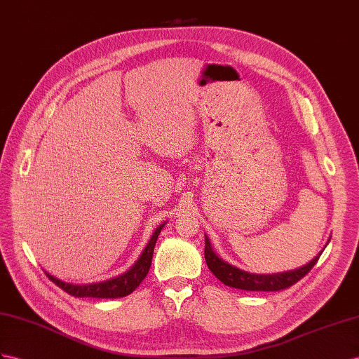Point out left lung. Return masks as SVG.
Masks as SVG:
<instances>
[{
	"label": "left lung",
	"mask_w": 359,
	"mask_h": 359,
	"mask_svg": "<svg viewBox=\"0 0 359 359\" xmlns=\"http://www.w3.org/2000/svg\"><path fill=\"white\" fill-rule=\"evenodd\" d=\"M205 259L209 270L215 274L218 280H222L224 285L231 288H238L244 291H280L287 290L291 285L299 282L303 276H306L311 269L314 267L318 261L320 255H317L309 264L303 265V267L291 271L276 273V274H255L233 267V265L227 264L212 250L208 236L205 238Z\"/></svg>",
	"instance_id": "left-lung-1"
}]
</instances>
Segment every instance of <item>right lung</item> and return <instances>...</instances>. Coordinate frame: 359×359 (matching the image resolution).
Returning a JSON list of instances; mask_svg holds the SVG:
<instances>
[{
  "mask_svg": "<svg viewBox=\"0 0 359 359\" xmlns=\"http://www.w3.org/2000/svg\"><path fill=\"white\" fill-rule=\"evenodd\" d=\"M165 226L161 224L158 229H156L153 236L150 238L149 244L141 253L140 259L135 262L133 267L130 270H127L126 273L116 276L114 279H109L104 282H97V283H86V285H74V283H68L63 282L57 278H54L50 273H45L48 276V279L57 285L59 288H62L65 292L71 294L74 297H95V299H118V297H126L128 294L133 292L140 283L145 279L147 273H149L151 267V259H153V250L156 241H158V236L162 231V227Z\"/></svg>",
  "mask_w": 359,
  "mask_h": 359,
  "instance_id": "right-lung-1",
  "label": "right lung"
}]
</instances>
